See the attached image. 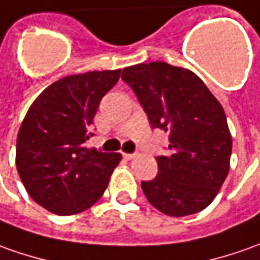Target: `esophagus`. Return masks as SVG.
Instances as JSON below:
<instances>
[{
  "mask_svg": "<svg viewBox=\"0 0 260 260\" xmlns=\"http://www.w3.org/2000/svg\"><path fill=\"white\" fill-rule=\"evenodd\" d=\"M122 155H123V158H125V159H134L135 156H138L137 152H135V153H122Z\"/></svg>",
  "mask_w": 260,
  "mask_h": 260,
  "instance_id": "34e87169",
  "label": "esophagus"
}]
</instances>
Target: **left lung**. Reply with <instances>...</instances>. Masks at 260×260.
Segmentation results:
<instances>
[{
	"label": "left lung",
	"mask_w": 260,
	"mask_h": 260,
	"mask_svg": "<svg viewBox=\"0 0 260 260\" xmlns=\"http://www.w3.org/2000/svg\"><path fill=\"white\" fill-rule=\"evenodd\" d=\"M153 129L169 134V153L156 156L158 175L141 182L149 204L169 216L205 209L229 172L232 137L219 101L192 71L167 62L123 68Z\"/></svg>",
	"instance_id": "obj_1"
}]
</instances>
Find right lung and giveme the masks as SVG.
I'll use <instances>...</instances> for the list:
<instances>
[{"mask_svg":"<svg viewBox=\"0 0 260 260\" xmlns=\"http://www.w3.org/2000/svg\"><path fill=\"white\" fill-rule=\"evenodd\" d=\"M121 70L70 75L45 88L29 107L17 138V171L29 197L68 216L86 211L107 189L121 153L88 149L91 125Z\"/></svg>","mask_w":260,"mask_h":260,"instance_id":"add662e5","label":"right lung"}]
</instances>
